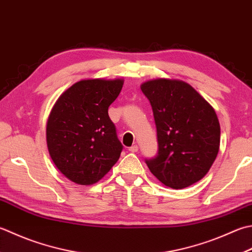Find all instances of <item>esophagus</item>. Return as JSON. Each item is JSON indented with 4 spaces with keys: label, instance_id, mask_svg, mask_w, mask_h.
<instances>
[{
    "label": "esophagus",
    "instance_id": "obj_1",
    "mask_svg": "<svg viewBox=\"0 0 252 252\" xmlns=\"http://www.w3.org/2000/svg\"><path fill=\"white\" fill-rule=\"evenodd\" d=\"M137 151H139V147H137V145H132L131 147H129V152H131V153H136Z\"/></svg>",
    "mask_w": 252,
    "mask_h": 252
}]
</instances>
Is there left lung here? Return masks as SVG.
Instances as JSON below:
<instances>
[{
  "label": "left lung",
  "mask_w": 252,
  "mask_h": 252,
  "mask_svg": "<svg viewBox=\"0 0 252 252\" xmlns=\"http://www.w3.org/2000/svg\"><path fill=\"white\" fill-rule=\"evenodd\" d=\"M150 100L158 153L145 159L161 184L184 189L208 174L218 156L220 126L215 110L188 83L156 78L141 85Z\"/></svg>",
  "instance_id": "8db88e82"
}]
</instances>
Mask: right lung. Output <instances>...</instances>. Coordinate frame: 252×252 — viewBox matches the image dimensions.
Listing matches in <instances>:
<instances>
[{"label": "right lung", "mask_w": 252, "mask_h": 252, "mask_svg": "<svg viewBox=\"0 0 252 252\" xmlns=\"http://www.w3.org/2000/svg\"><path fill=\"white\" fill-rule=\"evenodd\" d=\"M123 80H83L64 92L47 122V145L67 179L87 186L99 181L119 159L123 146L108 108Z\"/></svg>", "instance_id": "obj_1"}]
</instances>
